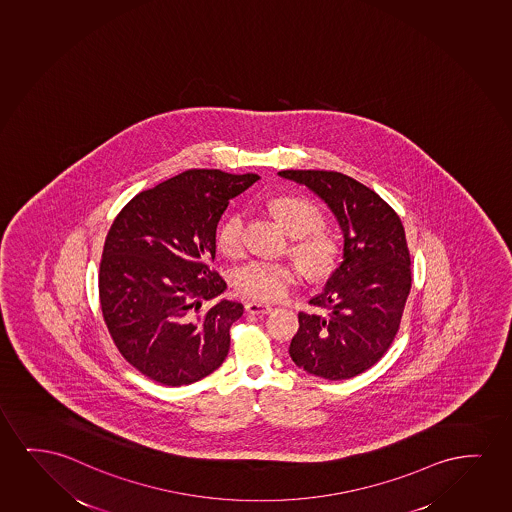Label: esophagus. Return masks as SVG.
<instances>
[{
	"label": "esophagus",
	"mask_w": 512,
	"mask_h": 512,
	"mask_svg": "<svg viewBox=\"0 0 512 512\" xmlns=\"http://www.w3.org/2000/svg\"><path fill=\"white\" fill-rule=\"evenodd\" d=\"M246 313H250V315H267V313H271L273 308L269 306V304H262V302L250 301L246 302Z\"/></svg>",
	"instance_id": "1"
}]
</instances>
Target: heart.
I'll use <instances>...</instances> for the list:
<instances>
[{
	"mask_svg": "<svg viewBox=\"0 0 512 512\" xmlns=\"http://www.w3.org/2000/svg\"><path fill=\"white\" fill-rule=\"evenodd\" d=\"M271 210L280 218L294 239L290 250L313 278L329 276L339 260V243L330 232L322 229L325 224L322 210L306 197L280 196L273 199ZM246 215L234 210L225 215L218 225L217 246L220 252L236 259L245 250ZM302 271L287 262L252 260L234 273V287L238 294L253 301H280L301 281Z\"/></svg>",
	"mask_w": 512,
	"mask_h": 512,
	"instance_id": "heart-1",
	"label": "heart"
}]
</instances>
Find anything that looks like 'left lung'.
<instances>
[{
	"mask_svg": "<svg viewBox=\"0 0 512 512\" xmlns=\"http://www.w3.org/2000/svg\"><path fill=\"white\" fill-rule=\"evenodd\" d=\"M334 211L343 229V262L309 304L327 315L299 313L290 343L297 367L339 381L371 369L392 346L411 290V255L399 215L374 190L337 171L287 169Z\"/></svg>",
	"mask_w": 512,
	"mask_h": 512,
	"instance_id": "8db88e82",
	"label": "left lung"
}]
</instances>
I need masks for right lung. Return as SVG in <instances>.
I'll list each match as a JSON object with an SVG mask.
<instances>
[{
	"label": "right lung",
	"mask_w": 512,
	"mask_h": 512,
	"mask_svg": "<svg viewBox=\"0 0 512 512\" xmlns=\"http://www.w3.org/2000/svg\"><path fill=\"white\" fill-rule=\"evenodd\" d=\"M253 173L189 169L143 190L120 210L99 264V302L120 355L166 386L196 383L224 364L239 302H204L224 292L211 267L217 225Z\"/></svg>",
	"instance_id": "right-lung-1"
}]
</instances>
